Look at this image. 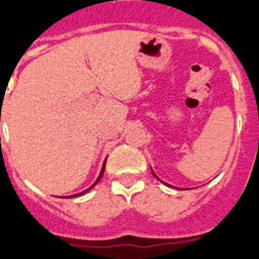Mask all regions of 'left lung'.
Listing matches in <instances>:
<instances>
[{"label": "left lung", "instance_id": "1", "mask_svg": "<svg viewBox=\"0 0 259 259\" xmlns=\"http://www.w3.org/2000/svg\"><path fill=\"white\" fill-rule=\"evenodd\" d=\"M152 174H154V172H152ZM154 176H155V175H154ZM155 178H157V176H155Z\"/></svg>", "mask_w": 259, "mask_h": 259}]
</instances>
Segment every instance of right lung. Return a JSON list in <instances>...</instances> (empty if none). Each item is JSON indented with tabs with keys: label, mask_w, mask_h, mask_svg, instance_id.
<instances>
[{
	"label": "right lung",
	"mask_w": 259,
	"mask_h": 259,
	"mask_svg": "<svg viewBox=\"0 0 259 259\" xmlns=\"http://www.w3.org/2000/svg\"><path fill=\"white\" fill-rule=\"evenodd\" d=\"M104 169H105V165H104V166H102V169H101V174H100V176H98V179H97V180H96V183H94V185L91 186V187H94V186H96V185H97V183H98V182H100V180H101V178H102V175H104ZM91 187H90V189H91ZM90 189H87V190H85V191H89V190H90ZM85 191H83V193H79V194H74V195H70V197H76V195H81V194H84Z\"/></svg>",
	"instance_id": "add662e5"
}]
</instances>
